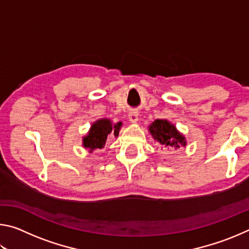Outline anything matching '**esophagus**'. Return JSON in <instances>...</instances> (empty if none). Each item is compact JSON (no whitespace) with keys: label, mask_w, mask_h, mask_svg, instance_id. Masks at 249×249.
<instances>
[{"label":"esophagus","mask_w":249,"mask_h":249,"mask_svg":"<svg viewBox=\"0 0 249 249\" xmlns=\"http://www.w3.org/2000/svg\"><path fill=\"white\" fill-rule=\"evenodd\" d=\"M128 119L132 123H137L138 122V113L137 112H130L128 114Z\"/></svg>","instance_id":"1"}]
</instances>
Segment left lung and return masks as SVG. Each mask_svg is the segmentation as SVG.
I'll return each mask as SVG.
<instances>
[{"label":"left lung","instance_id":"1","mask_svg":"<svg viewBox=\"0 0 249 249\" xmlns=\"http://www.w3.org/2000/svg\"><path fill=\"white\" fill-rule=\"evenodd\" d=\"M148 132L162 148L174 150L187 146L184 135L168 120H155L148 126Z\"/></svg>","mask_w":249,"mask_h":249}]
</instances>
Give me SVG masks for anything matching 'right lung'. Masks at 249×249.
I'll use <instances>...</instances> for the list:
<instances>
[{
    "label": "right lung",
    "mask_w": 249,
    "mask_h": 249,
    "mask_svg": "<svg viewBox=\"0 0 249 249\" xmlns=\"http://www.w3.org/2000/svg\"><path fill=\"white\" fill-rule=\"evenodd\" d=\"M123 123L117 122L113 123L109 119H100L92 123L89 132L82 137V146L89 150V153H93L95 149H102L108 135L117 137L122 128Z\"/></svg>",
    "instance_id": "add662e5"
}]
</instances>
